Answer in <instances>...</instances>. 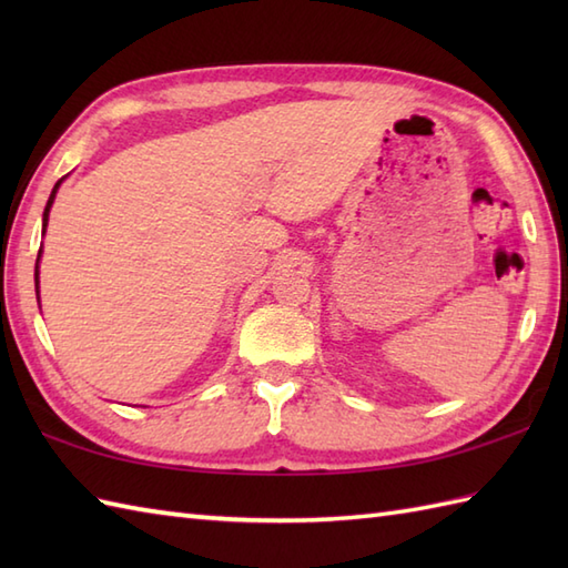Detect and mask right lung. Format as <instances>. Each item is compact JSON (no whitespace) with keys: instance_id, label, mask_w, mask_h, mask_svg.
Returning <instances> with one entry per match:
<instances>
[{"instance_id":"right-lung-1","label":"right lung","mask_w":568,"mask_h":568,"mask_svg":"<svg viewBox=\"0 0 568 568\" xmlns=\"http://www.w3.org/2000/svg\"><path fill=\"white\" fill-rule=\"evenodd\" d=\"M65 178H60L58 183H55V187H53V192H51V197H48V202H45V210H43V234H45V226H48V214H51V207H53V200H55V192H58V187H60V183H63ZM41 253H43V248H39V258H36V273H33V281H36V295H39V263H41ZM39 303H41V297H39Z\"/></svg>"}]
</instances>
